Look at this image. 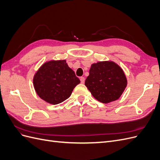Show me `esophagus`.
Wrapping results in <instances>:
<instances>
[{
    "instance_id": "1",
    "label": "esophagus",
    "mask_w": 160,
    "mask_h": 160,
    "mask_svg": "<svg viewBox=\"0 0 160 160\" xmlns=\"http://www.w3.org/2000/svg\"><path fill=\"white\" fill-rule=\"evenodd\" d=\"M85 77H80V81H81V83H84V82H85Z\"/></svg>"
}]
</instances>
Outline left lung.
Returning <instances> with one entry per match:
<instances>
[{"label": "left lung", "instance_id": "1", "mask_svg": "<svg viewBox=\"0 0 160 160\" xmlns=\"http://www.w3.org/2000/svg\"><path fill=\"white\" fill-rule=\"evenodd\" d=\"M127 83L123 69L113 61H99L92 64L85 82L91 95L103 103L118 99Z\"/></svg>", "mask_w": 160, "mask_h": 160}]
</instances>
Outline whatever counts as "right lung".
Here are the masks:
<instances>
[{
	"label": "right lung",
	"instance_id": "1",
	"mask_svg": "<svg viewBox=\"0 0 160 160\" xmlns=\"http://www.w3.org/2000/svg\"><path fill=\"white\" fill-rule=\"evenodd\" d=\"M80 83L65 60L45 62L33 77V85L40 98L50 104L62 103Z\"/></svg>",
	"mask_w": 160,
	"mask_h": 160
}]
</instances>
